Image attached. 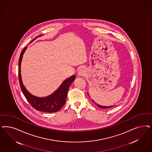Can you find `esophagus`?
Wrapping results in <instances>:
<instances>
[{
	"instance_id": "obj_1",
	"label": "esophagus",
	"mask_w": 152,
	"mask_h": 152,
	"mask_svg": "<svg viewBox=\"0 0 152 152\" xmlns=\"http://www.w3.org/2000/svg\"><path fill=\"white\" fill-rule=\"evenodd\" d=\"M86 69L84 68H81L79 69L78 73V76H84L86 74Z\"/></svg>"
}]
</instances>
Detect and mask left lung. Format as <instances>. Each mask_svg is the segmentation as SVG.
<instances>
[{
    "mask_svg": "<svg viewBox=\"0 0 152 152\" xmlns=\"http://www.w3.org/2000/svg\"><path fill=\"white\" fill-rule=\"evenodd\" d=\"M92 102H93L95 104H96L97 105H98V106L99 107L101 108H108L112 107L113 106H101V105H99V104H97L95 102H94L93 100H92Z\"/></svg>",
    "mask_w": 152,
    "mask_h": 152,
    "instance_id": "1",
    "label": "left lung"
}]
</instances>
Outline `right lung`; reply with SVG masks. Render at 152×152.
Masks as SVG:
<instances>
[{
    "label": "right lung",
    "mask_w": 152,
    "mask_h": 152,
    "mask_svg": "<svg viewBox=\"0 0 152 152\" xmlns=\"http://www.w3.org/2000/svg\"><path fill=\"white\" fill-rule=\"evenodd\" d=\"M26 49L27 48H25L22 51L18 62V78L20 89L28 102L34 109L45 113H56L59 111L66 102L69 88L75 79V76L73 75L65 80L58 89L48 97L39 98L31 95L24 87L20 74L21 61Z\"/></svg>",
    "instance_id": "add662e5"
}]
</instances>
